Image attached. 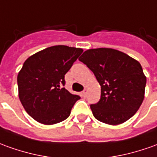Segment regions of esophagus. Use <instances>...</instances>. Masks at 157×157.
<instances>
[{"label": "esophagus", "mask_w": 157, "mask_h": 157, "mask_svg": "<svg viewBox=\"0 0 157 157\" xmlns=\"http://www.w3.org/2000/svg\"><path fill=\"white\" fill-rule=\"evenodd\" d=\"M86 94H87V90L85 89V90H84V91L82 92V96H83L84 97H86Z\"/></svg>", "instance_id": "obj_1"}]
</instances>
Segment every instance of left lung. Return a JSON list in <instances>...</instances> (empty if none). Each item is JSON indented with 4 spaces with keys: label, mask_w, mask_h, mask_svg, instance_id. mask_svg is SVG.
Masks as SVG:
<instances>
[{
    "label": "left lung",
    "mask_w": 157,
    "mask_h": 157,
    "mask_svg": "<svg viewBox=\"0 0 157 157\" xmlns=\"http://www.w3.org/2000/svg\"><path fill=\"white\" fill-rule=\"evenodd\" d=\"M101 85V98L90 109L94 117L119 125L132 117L144 98L146 77L138 60L113 48H91L78 58Z\"/></svg>",
    "instance_id": "1"
}]
</instances>
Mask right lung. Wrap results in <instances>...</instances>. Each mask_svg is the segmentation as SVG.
<instances>
[{"label":"right lung","mask_w":157,"mask_h":157,"mask_svg":"<svg viewBox=\"0 0 157 157\" xmlns=\"http://www.w3.org/2000/svg\"><path fill=\"white\" fill-rule=\"evenodd\" d=\"M83 52L82 48L56 45L30 56L18 74L19 97L27 113L44 125L65 121L80 97L65 85V74Z\"/></svg>","instance_id":"right-lung-1"}]
</instances>
